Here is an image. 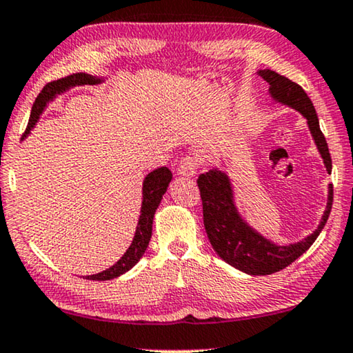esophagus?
Listing matches in <instances>:
<instances>
[{
  "label": "esophagus",
  "mask_w": 353,
  "mask_h": 353,
  "mask_svg": "<svg viewBox=\"0 0 353 353\" xmlns=\"http://www.w3.org/2000/svg\"><path fill=\"white\" fill-rule=\"evenodd\" d=\"M196 170H198V160L192 155L183 157L181 160V165H179V174L183 177H193L196 176Z\"/></svg>",
  "instance_id": "1"
}]
</instances>
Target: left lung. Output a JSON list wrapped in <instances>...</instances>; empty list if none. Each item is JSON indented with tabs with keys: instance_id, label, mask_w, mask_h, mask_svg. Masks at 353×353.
<instances>
[{
	"instance_id": "left-lung-1",
	"label": "left lung",
	"mask_w": 353,
	"mask_h": 353,
	"mask_svg": "<svg viewBox=\"0 0 353 353\" xmlns=\"http://www.w3.org/2000/svg\"><path fill=\"white\" fill-rule=\"evenodd\" d=\"M256 74L270 83V94L276 103L298 110L307 120L314 143L322 155L325 168L331 172V157L328 144L320 130L319 117L311 99L298 83L292 82L285 76L277 74L271 70H260ZM198 187L203 199V219L208 238L214 250L223 261L236 270L250 276L272 274L287 268L299 259L317 239L320 231L330 217L333 206V185H328V203L322 215L317 230L299 243L279 245L266 239L259 231L254 230L239 214L234 203L233 183L227 172L209 170L206 174L198 177Z\"/></svg>"
}]
</instances>
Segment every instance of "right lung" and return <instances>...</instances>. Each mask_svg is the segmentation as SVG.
I'll return each mask as SVG.
<instances>
[{"label":"right lung","instance_id":"right-lung-1","mask_svg":"<svg viewBox=\"0 0 353 353\" xmlns=\"http://www.w3.org/2000/svg\"><path fill=\"white\" fill-rule=\"evenodd\" d=\"M101 82V77L85 74V72H76V74L66 76L63 79H59V81L47 83L38 94V98H36L33 108H31V115L23 138L30 134L31 128H34V125L38 123L41 114L44 112L47 104L54 101L57 94L65 93L66 90H70V88L77 85H97V83ZM171 179L172 174L166 166L154 170L145 176L143 182V206H141L139 222L138 227H136V233L133 241H131V245L126 249L122 259L115 263V265L101 272H98V274L85 276V279H88V281H110V279L125 274L126 271H130L131 268L141 260V256L144 255L147 245H149V241L152 238V223H154L155 210L159 209L163 194L166 193Z\"/></svg>","mask_w":353,"mask_h":353}]
</instances>
